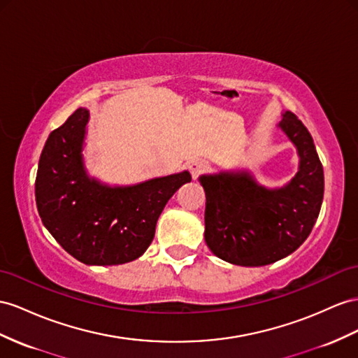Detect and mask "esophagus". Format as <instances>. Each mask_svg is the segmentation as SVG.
I'll use <instances>...</instances> for the list:
<instances>
[{"label": "esophagus", "instance_id": "esophagus-1", "mask_svg": "<svg viewBox=\"0 0 358 358\" xmlns=\"http://www.w3.org/2000/svg\"><path fill=\"white\" fill-rule=\"evenodd\" d=\"M207 168H208V164L206 160H194L189 163V171L194 178H198L201 173H204L207 171Z\"/></svg>", "mask_w": 358, "mask_h": 358}]
</instances>
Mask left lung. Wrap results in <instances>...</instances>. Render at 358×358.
Returning <instances> with one entry per match:
<instances>
[{
	"label": "left lung",
	"instance_id": "left-lung-1",
	"mask_svg": "<svg viewBox=\"0 0 358 358\" xmlns=\"http://www.w3.org/2000/svg\"><path fill=\"white\" fill-rule=\"evenodd\" d=\"M280 130L296 148L298 172L281 187L260 185L248 169L204 173L206 243L237 266H264L296 251L311 233L324 199V169L313 137L292 112Z\"/></svg>",
	"mask_w": 358,
	"mask_h": 358
}]
</instances>
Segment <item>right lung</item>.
<instances>
[{"label":"right lung","mask_w":358,"mask_h":358,"mask_svg":"<svg viewBox=\"0 0 358 358\" xmlns=\"http://www.w3.org/2000/svg\"><path fill=\"white\" fill-rule=\"evenodd\" d=\"M89 110L77 108L50 136L36 176V206L42 224L72 257L89 266L139 259L154 239L155 224L189 171L130 186L92 177L85 163Z\"/></svg>","instance_id":"obj_1"}]
</instances>
